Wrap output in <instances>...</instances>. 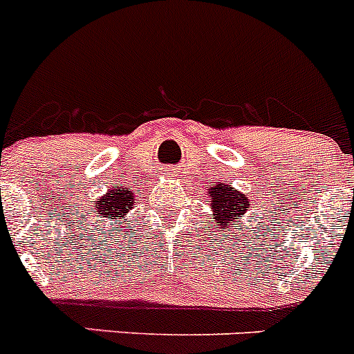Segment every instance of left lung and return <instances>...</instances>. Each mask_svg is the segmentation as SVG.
I'll use <instances>...</instances> for the list:
<instances>
[{"label": "left lung", "instance_id": "obj_1", "mask_svg": "<svg viewBox=\"0 0 354 354\" xmlns=\"http://www.w3.org/2000/svg\"><path fill=\"white\" fill-rule=\"evenodd\" d=\"M207 195L211 198V209H214L216 212L214 220L220 227L230 228V225L237 218H241V214H245L246 209L250 207V202L245 195H241L234 187L225 186V184L211 187Z\"/></svg>", "mask_w": 354, "mask_h": 354}]
</instances>
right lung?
I'll return each mask as SVG.
<instances>
[{
  "label": "right lung",
  "mask_w": 354,
  "mask_h": 354,
  "mask_svg": "<svg viewBox=\"0 0 354 354\" xmlns=\"http://www.w3.org/2000/svg\"><path fill=\"white\" fill-rule=\"evenodd\" d=\"M97 204H99V207H97L99 214H104L109 220L118 218L122 221L126 212L131 209V204H133V195L126 187L117 186V189H111L108 195L97 200Z\"/></svg>",
  "instance_id": "obj_1"
}]
</instances>
